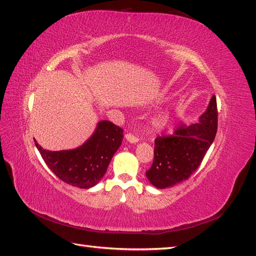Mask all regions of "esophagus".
Instances as JSON below:
<instances>
[{
    "instance_id": "34e87169",
    "label": "esophagus",
    "mask_w": 256,
    "mask_h": 256,
    "mask_svg": "<svg viewBox=\"0 0 256 256\" xmlns=\"http://www.w3.org/2000/svg\"><path fill=\"white\" fill-rule=\"evenodd\" d=\"M126 140L128 142H130V144H135V142H138V138H136V136L130 134V133L126 134Z\"/></svg>"
}]
</instances>
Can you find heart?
<instances>
[{"label":"heart","instance_id":"1","mask_svg":"<svg viewBox=\"0 0 256 256\" xmlns=\"http://www.w3.org/2000/svg\"><path fill=\"white\" fill-rule=\"evenodd\" d=\"M169 120V116L167 114H160L154 118V120L152 122V126L155 130H162L166 126H167Z\"/></svg>","mask_w":256,"mask_h":256}]
</instances>
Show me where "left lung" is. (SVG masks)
I'll list each match as a JSON object with an SVG mask.
<instances>
[{
  "label": "left lung",
  "mask_w": 256,
  "mask_h": 256,
  "mask_svg": "<svg viewBox=\"0 0 256 256\" xmlns=\"http://www.w3.org/2000/svg\"><path fill=\"white\" fill-rule=\"evenodd\" d=\"M218 112L212 96L200 122L181 126L168 136L155 140L154 162L146 176L154 186L166 188L188 180L198 168L217 133Z\"/></svg>",
  "instance_id": "1"
}]
</instances>
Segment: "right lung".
Returning a JSON list of instances; mask_svg holds the SVG:
<instances>
[{
  "instance_id": "1",
  "label": "right lung",
  "mask_w": 256,
  "mask_h": 256,
  "mask_svg": "<svg viewBox=\"0 0 256 256\" xmlns=\"http://www.w3.org/2000/svg\"><path fill=\"white\" fill-rule=\"evenodd\" d=\"M123 130L110 121H100L94 134L82 146L68 150L51 152L38 148L46 164L63 182L89 188L102 179L114 152L122 144Z\"/></svg>"
}]
</instances>
